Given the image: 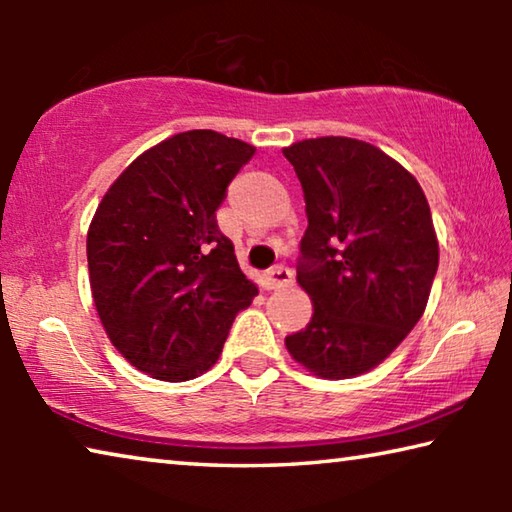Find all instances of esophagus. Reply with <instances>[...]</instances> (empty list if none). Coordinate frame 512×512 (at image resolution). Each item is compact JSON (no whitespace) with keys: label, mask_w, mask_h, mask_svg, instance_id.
<instances>
[{"label":"esophagus","mask_w":512,"mask_h":512,"mask_svg":"<svg viewBox=\"0 0 512 512\" xmlns=\"http://www.w3.org/2000/svg\"><path fill=\"white\" fill-rule=\"evenodd\" d=\"M266 284H268V289L289 287V284H293V271L289 266L277 264L271 268V271H266Z\"/></svg>","instance_id":"obj_1"}]
</instances>
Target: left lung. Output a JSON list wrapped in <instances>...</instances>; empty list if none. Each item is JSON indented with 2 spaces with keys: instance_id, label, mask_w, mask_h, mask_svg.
<instances>
[{
  "instance_id": "left-lung-1",
  "label": "left lung",
  "mask_w": 512,
  "mask_h": 512,
  "mask_svg": "<svg viewBox=\"0 0 512 512\" xmlns=\"http://www.w3.org/2000/svg\"><path fill=\"white\" fill-rule=\"evenodd\" d=\"M282 153L305 194L298 284L314 305L284 345L316 377H359L391 357L427 307L438 271L427 196L400 162L352 137Z\"/></svg>"
}]
</instances>
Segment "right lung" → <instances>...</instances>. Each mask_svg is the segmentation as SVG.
<instances>
[{
    "mask_svg": "<svg viewBox=\"0 0 512 512\" xmlns=\"http://www.w3.org/2000/svg\"><path fill=\"white\" fill-rule=\"evenodd\" d=\"M255 146L185 131L151 146L103 194L88 230L94 307L131 366L162 381L210 370L257 296L216 225L225 189Z\"/></svg>",
    "mask_w": 512,
    "mask_h": 512,
    "instance_id": "right-lung-1",
    "label": "right lung"
}]
</instances>
